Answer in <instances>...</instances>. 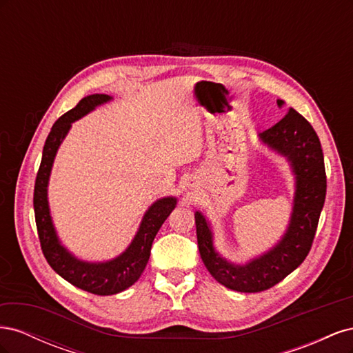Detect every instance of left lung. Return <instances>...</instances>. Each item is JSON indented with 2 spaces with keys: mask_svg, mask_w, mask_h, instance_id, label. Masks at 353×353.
<instances>
[{
  "mask_svg": "<svg viewBox=\"0 0 353 353\" xmlns=\"http://www.w3.org/2000/svg\"><path fill=\"white\" fill-rule=\"evenodd\" d=\"M276 103L284 104L283 100ZM259 138L287 157L296 176L293 212L283 239L259 258L236 265L223 259L213 248V236L205 216L200 212L194 215L203 263L218 283L241 293L268 290L305 261L311 250L327 191L321 143L312 125L301 113L290 108L280 122L261 132Z\"/></svg>",
  "mask_w": 353,
  "mask_h": 353,
  "instance_id": "left-lung-1",
  "label": "left lung"
}]
</instances>
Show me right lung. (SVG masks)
I'll return each mask as SVG.
<instances>
[{"mask_svg":"<svg viewBox=\"0 0 353 353\" xmlns=\"http://www.w3.org/2000/svg\"><path fill=\"white\" fill-rule=\"evenodd\" d=\"M109 100H112V97L105 94L88 95L77 104V108L59 117L46 140L34 190L35 222L41 249L47 262L61 279H65L81 290L99 296L123 292L140 279L148 258H150L152 244L156 234L176 205L175 197H163L154 201L145 212L141 225L138 228L130 248L112 261L83 262L74 258L66 248L60 244L54 225H52L47 200V185L52 162H54L59 147L65 140L72 123Z\"/></svg>","mask_w":353,"mask_h":353,"instance_id":"right-lung-1","label":"right lung"}]
</instances>
